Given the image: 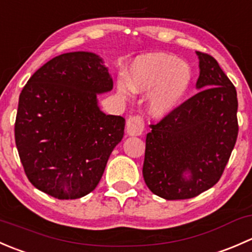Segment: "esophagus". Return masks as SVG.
Wrapping results in <instances>:
<instances>
[{"instance_id":"esophagus-1","label":"esophagus","mask_w":252,"mask_h":252,"mask_svg":"<svg viewBox=\"0 0 252 252\" xmlns=\"http://www.w3.org/2000/svg\"><path fill=\"white\" fill-rule=\"evenodd\" d=\"M126 134L130 136H139L141 135L142 131H144V122L142 118L139 116L130 117V118L126 121Z\"/></svg>"}]
</instances>
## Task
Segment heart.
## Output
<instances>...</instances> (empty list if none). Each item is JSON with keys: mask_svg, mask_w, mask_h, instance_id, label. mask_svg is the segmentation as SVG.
Returning <instances> with one entry per match:
<instances>
[{"mask_svg": "<svg viewBox=\"0 0 252 252\" xmlns=\"http://www.w3.org/2000/svg\"><path fill=\"white\" fill-rule=\"evenodd\" d=\"M189 65L166 53L140 56L131 63L126 80H117V90L123 98L131 93L147 94L146 111L154 118H164L182 103L191 85Z\"/></svg>", "mask_w": 252, "mask_h": 252, "instance_id": "heart-1", "label": "heart"}]
</instances>
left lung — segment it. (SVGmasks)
<instances>
[{"label":"left lung","mask_w":252,"mask_h":252,"mask_svg":"<svg viewBox=\"0 0 252 252\" xmlns=\"http://www.w3.org/2000/svg\"><path fill=\"white\" fill-rule=\"evenodd\" d=\"M196 95L150 126L142 175L166 200L197 196L220 180L238 136V98L232 81L210 55L196 52Z\"/></svg>","instance_id":"left-lung-1"}]
</instances>
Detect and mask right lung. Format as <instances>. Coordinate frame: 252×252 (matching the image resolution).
<instances>
[{
    "mask_svg": "<svg viewBox=\"0 0 252 252\" xmlns=\"http://www.w3.org/2000/svg\"><path fill=\"white\" fill-rule=\"evenodd\" d=\"M113 88L98 55L57 56L22 90L14 126L25 174L36 189L60 200L79 199L97 187L126 119L100 110L97 95Z\"/></svg>",
    "mask_w": 252,
    "mask_h": 252,
    "instance_id": "right-lung-1",
    "label": "right lung"
}]
</instances>
